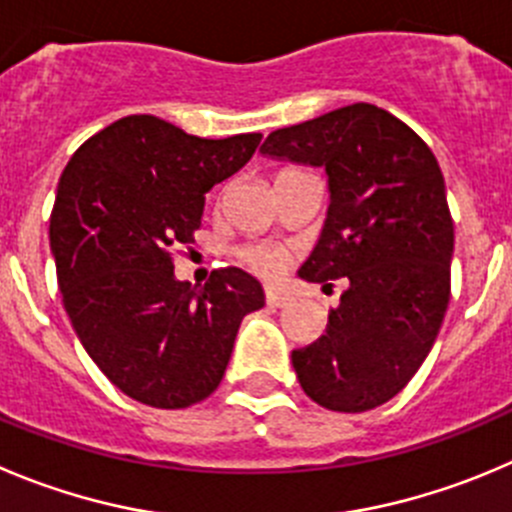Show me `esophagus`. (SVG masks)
Returning <instances> with one entry per match:
<instances>
[{
	"mask_svg": "<svg viewBox=\"0 0 512 512\" xmlns=\"http://www.w3.org/2000/svg\"><path fill=\"white\" fill-rule=\"evenodd\" d=\"M266 304L269 306H289L291 304V296L281 289H266Z\"/></svg>",
	"mask_w": 512,
	"mask_h": 512,
	"instance_id": "1",
	"label": "esophagus"
}]
</instances>
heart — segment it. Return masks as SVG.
Returning a JSON list of instances; mask_svg holds the SVG:
<instances>
[{
  "mask_svg": "<svg viewBox=\"0 0 512 512\" xmlns=\"http://www.w3.org/2000/svg\"><path fill=\"white\" fill-rule=\"evenodd\" d=\"M243 264L261 276H276L286 264V253L276 246H251L241 251Z\"/></svg>",
  "mask_w": 512,
  "mask_h": 512,
  "instance_id": "heart-1",
  "label": "heart"
}]
</instances>
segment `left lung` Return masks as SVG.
<instances>
[{"mask_svg": "<svg viewBox=\"0 0 512 512\" xmlns=\"http://www.w3.org/2000/svg\"><path fill=\"white\" fill-rule=\"evenodd\" d=\"M261 153L324 165L332 191L299 276L347 289L326 334L291 352L301 389L326 410H374L415 377L450 304L455 226L437 158L369 102L274 130Z\"/></svg>", "mask_w": 512, "mask_h": 512, "instance_id": "left-lung-1", "label": "left lung"}]
</instances>
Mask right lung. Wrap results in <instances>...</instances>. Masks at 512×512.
Listing matches in <instances>:
<instances>
[{
    "instance_id": "1",
    "label": "right lung",
    "mask_w": 512,
    "mask_h": 512,
    "mask_svg": "<svg viewBox=\"0 0 512 512\" xmlns=\"http://www.w3.org/2000/svg\"><path fill=\"white\" fill-rule=\"evenodd\" d=\"M261 133L196 138L128 115L75 150L50 216L62 304L110 382L158 410L211 397L261 284L228 266L196 289L173 274L206 193L251 160Z\"/></svg>"
}]
</instances>
